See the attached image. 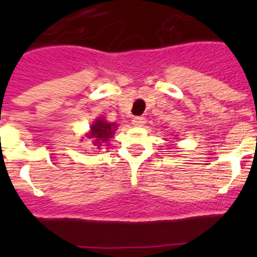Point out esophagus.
I'll list each match as a JSON object with an SVG mask.
<instances>
[{
  "mask_svg": "<svg viewBox=\"0 0 257 257\" xmlns=\"http://www.w3.org/2000/svg\"><path fill=\"white\" fill-rule=\"evenodd\" d=\"M133 124L135 127H142L145 124V117H135L133 119Z\"/></svg>",
  "mask_w": 257,
  "mask_h": 257,
  "instance_id": "34e87169",
  "label": "esophagus"
}]
</instances>
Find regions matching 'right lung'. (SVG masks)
I'll list each match as a JSON object with an SVG mask.
<instances>
[{
	"label": "right lung",
	"mask_w": 257,
	"mask_h": 257,
	"mask_svg": "<svg viewBox=\"0 0 257 257\" xmlns=\"http://www.w3.org/2000/svg\"><path fill=\"white\" fill-rule=\"evenodd\" d=\"M117 127V124L106 122L103 117H99L90 126V131L86 134V136L88 139H92L94 149H103L105 145H108L106 143L113 138Z\"/></svg>",
	"instance_id": "1"
}]
</instances>
